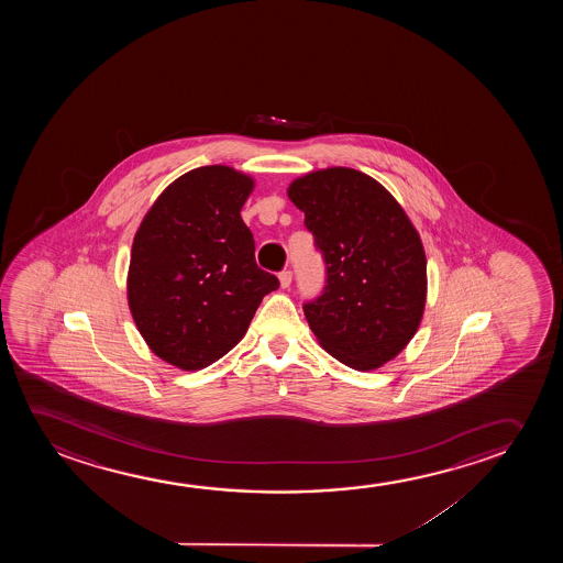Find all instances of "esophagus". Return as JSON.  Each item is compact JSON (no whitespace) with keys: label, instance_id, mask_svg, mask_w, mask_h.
<instances>
[{"label":"esophagus","instance_id":"1","mask_svg":"<svg viewBox=\"0 0 563 563\" xmlns=\"http://www.w3.org/2000/svg\"><path fill=\"white\" fill-rule=\"evenodd\" d=\"M278 280H280L283 288H288V286L292 285V273H290V271H283V273L278 275Z\"/></svg>","mask_w":563,"mask_h":563}]
</instances>
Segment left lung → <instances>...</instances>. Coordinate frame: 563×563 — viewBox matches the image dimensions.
Returning a JSON list of instances; mask_svg holds the SVG:
<instances>
[{
  "instance_id": "8db88e82",
  "label": "left lung",
  "mask_w": 563,
  "mask_h": 563,
  "mask_svg": "<svg viewBox=\"0 0 563 563\" xmlns=\"http://www.w3.org/2000/svg\"><path fill=\"white\" fill-rule=\"evenodd\" d=\"M327 267L323 294L303 306L309 329L339 362L378 369L413 339L427 301L416 227L385 186L347 167L288 186Z\"/></svg>"
}]
</instances>
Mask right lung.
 Returning a JSON list of instances; mask_svg holds the SVG:
<instances>
[{
  "label": "right lung",
  "instance_id": "add662e5",
  "mask_svg": "<svg viewBox=\"0 0 563 563\" xmlns=\"http://www.w3.org/2000/svg\"><path fill=\"white\" fill-rule=\"evenodd\" d=\"M254 178L227 165L188 170L155 200L132 242V319L163 362L198 371L239 344L278 278L255 263L240 211Z\"/></svg>",
  "mask_w": 563,
  "mask_h": 563
}]
</instances>
